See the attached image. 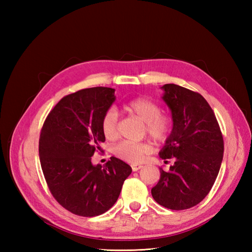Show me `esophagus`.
Returning a JSON list of instances; mask_svg holds the SVG:
<instances>
[{
	"mask_svg": "<svg viewBox=\"0 0 252 252\" xmlns=\"http://www.w3.org/2000/svg\"><path fill=\"white\" fill-rule=\"evenodd\" d=\"M131 167H132L133 172H136V171H138V170L143 168V165H141V164H132Z\"/></svg>",
	"mask_w": 252,
	"mask_h": 252,
	"instance_id": "34e87169",
	"label": "esophagus"
}]
</instances>
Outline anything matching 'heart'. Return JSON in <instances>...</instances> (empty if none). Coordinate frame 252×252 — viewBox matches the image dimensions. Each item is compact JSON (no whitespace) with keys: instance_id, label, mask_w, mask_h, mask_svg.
<instances>
[{"instance_id":"b5f03b06","label":"heart","mask_w":252,"mask_h":252,"mask_svg":"<svg viewBox=\"0 0 252 252\" xmlns=\"http://www.w3.org/2000/svg\"><path fill=\"white\" fill-rule=\"evenodd\" d=\"M126 109L134 114L138 119L145 123V130L153 141L161 143L169 137L172 130V122L168 117L161 115V107L152 99L135 98L126 105ZM101 131L106 138L112 140L118 136V114L115 109H109L101 120ZM149 152L147 144L121 142L114 148L117 157L131 163L142 161Z\"/></svg>"}]
</instances>
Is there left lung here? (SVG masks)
I'll return each mask as SVG.
<instances>
[{
  "mask_svg": "<svg viewBox=\"0 0 252 252\" xmlns=\"http://www.w3.org/2000/svg\"><path fill=\"white\" fill-rule=\"evenodd\" d=\"M172 117V131L159 157L174 163L160 169L152 195L160 206L184 210L198 205L215 184L223 159L224 144L215 112L199 93L176 84L161 87Z\"/></svg>",
  "mask_w": 252,
  "mask_h": 252,
  "instance_id": "obj_1",
  "label": "left lung"
}]
</instances>
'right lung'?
<instances>
[{
    "label": "right lung",
    "instance_id": "add662e5",
    "mask_svg": "<svg viewBox=\"0 0 252 252\" xmlns=\"http://www.w3.org/2000/svg\"><path fill=\"white\" fill-rule=\"evenodd\" d=\"M115 91L97 87L65 96L42 127L39 155L46 183L55 199L74 215L95 217L108 211L132 172L116 157L103 167L91 158L105 142L101 120L116 100Z\"/></svg>",
    "mask_w": 252,
    "mask_h": 252
}]
</instances>
